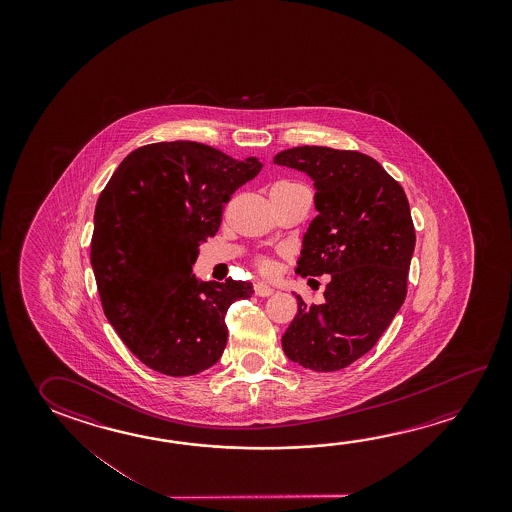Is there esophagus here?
Returning a JSON list of instances; mask_svg holds the SVG:
<instances>
[{"instance_id": "obj_1", "label": "esophagus", "mask_w": 512, "mask_h": 512, "mask_svg": "<svg viewBox=\"0 0 512 512\" xmlns=\"http://www.w3.org/2000/svg\"><path fill=\"white\" fill-rule=\"evenodd\" d=\"M255 294H257V296H260V298H268V296H271V294H273V289H271L269 285L262 284V282H259V284H255Z\"/></svg>"}]
</instances>
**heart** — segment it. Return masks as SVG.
Wrapping results in <instances>:
<instances>
[{
	"label": "heart",
	"mask_w": 512,
	"mask_h": 512,
	"mask_svg": "<svg viewBox=\"0 0 512 512\" xmlns=\"http://www.w3.org/2000/svg\"><path fill=\"white\" fill-rule=\"evenodd\" d=\"M255 264H257V269L262 277H273L277 273V262L271 257H259Z\"/></svg>",
	"instance_id": "obj_1"
}]
</instances>
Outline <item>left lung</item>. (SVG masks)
Returning <instances> with one entry per match:
<instances>
[{
	"label": "left lung",
	"instance_id": "8db88e82",
	"mask_svg": "<svg viewBox=\"0 0 512 512\" xmlns=\"http://www.w3.org/2000/svg\"><path fill=\"white\" fill-rule=\"evenodd\" d=\"M278 166L314 180L319 214L303 237L296 273L330 275L325 302L307 305L282 336L291 361L337 371L368 353L407 296L416 234L402 185L364 153L327 146L280 151Z\"/></svg>",
	"mask_w": 512,
	"mask_h": 512
}]
</instances>
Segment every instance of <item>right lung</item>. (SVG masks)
Segmentation results:
<instances>
[{"label":"right lung","mask_w":512,"mask_h":512,"mask_svg":"<svg viewBox=\"0 0 512 512\" xmlns=\"http://www.w3.org/2000/svg\"><path fill=\"white\" fill-rule=\"evenodd\" d=\"M193 141L153 143L126 157L94 210L91 264L103 312L144 366L191 377L227 346L225 314L250 298V282H198V246L214 237L230 196L259 175Z\"/></svg>","instance_id":"add662e5"}]
</instances>
